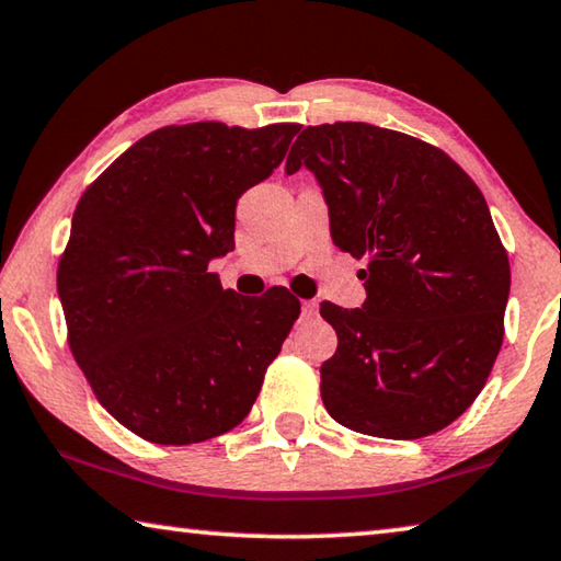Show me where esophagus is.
<instances>
[{"mask_svg": "<svg viewBox=\"0 0 561 561\" xmlns=\"http://www.w3.org/2000/svg\"><path fill=\"white\" fill-rule=\"evenodd\" d=\"M317 314V301H301V317L312 319Z\"/></svg>", "mask_w": 561, "mask_h": 561, "instance_id": "1", "label": "esophagus"}]
</instances>
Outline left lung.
Masks as SVG:
<instances>
[{
	"instance_id": "1",
	"label": "left lung",
	"mask_w": 561,
	"mask_h": 561,
	"mask_svg": "<svg viewBox=\"0 0 561 561\" xmlns=\"http://www.w3.org/2000/svg\"><path fill=\"white\" fill-rule=\"evenodd\" d=\"M322 184L332 242L357 260L362 309L319 305L336 352L322 402L346 430L422 439L467 412L504 340L510 256L472 176L439 147L367 122L307 127L287 174Z\"/></svg>"
}]
</instances>
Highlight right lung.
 I'll list each match as a JSON object with an SVG mask.
<instances>
[{"label": "right lung", "mask_w": 561, "mask_h": 561, "mask_svg": "<svg viewBox=\"0 0 561 561\" xmlns=\"http://www.w3.org/2000/svg\"><path fill=\"white\" fill-rule=\"evenodd\" d=\"M301 124L149 131L87 186L57 266L67 342L94 397L152 444L207 442L252 409L299 299L221 289L237 199L266 180Z\"/></svg>", "instance_id": "add662e5"}]
</instances>
